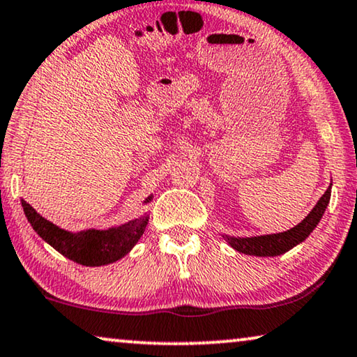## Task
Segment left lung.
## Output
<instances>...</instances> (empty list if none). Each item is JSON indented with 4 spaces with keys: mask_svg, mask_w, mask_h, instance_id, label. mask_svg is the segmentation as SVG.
I'll return each mask as SVG.
<instances>
[{
    "mask_svg": "<svg viewBox=\"0 0 357 357\" xmlns=\"http://www.w3.org/2000/svg\"><path fill=\"white\" fill-rule=\"evenodd\" d=\"M331 195V184L325 194L319 199L315 207L310 210V213L305 217L299 225L294 228L283 233L277 234H264V236H252V238H234V236H223L227 243L238 252L248 254V255H257V257H275V255H281L293 249L305 241V238L312 233L314 228L317 227L320 218L327 208Z\"/></svg>",
    "mask_w": 357,
    "mask_h": 357,
    "instance_id": "left-lung-1",
    "label": "left lung"
}]
</instances>
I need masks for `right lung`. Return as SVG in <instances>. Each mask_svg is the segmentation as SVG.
I'll return each mask as SVG.
<instances>
[{
	"label": "right lung",
	"instance_id": "add662e5",
	"mask_svg": "<svg viewBox=\"0 0 357 357\" xmlns=\"http://www.w3.org/2000/svg\"><path fill=\"white\" fill-rule=\"evenodd\" d=\"M153 195H149L144 204H149ZM24 213L40 238L56 249L64 257L74 260L85 267H100L123 259L137 244L149 223V215L130 220V222L108 229H85L71 233L56 227L42 215L37 213L32 205L22 199Z\"/></svg>",
	"mask_w": 357,
	"mask_h": 357
}]
</instances>
